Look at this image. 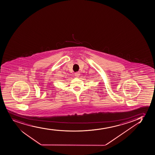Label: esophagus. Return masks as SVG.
I'll return each instance as SVG.
<instances>
[{
  "label": "esophagus",
  "mask_w": 155,
  "mask_h": 155,
  "mask_svg": "<svg viewBox=\"0 0 155 155\" xmlns=\"http://www.w3.org/2000/svg\"><path fill=\"white\" fill-rule=\"evenodd\" d=\"M75 76L77 77H78L79 76V75H80V73H79V72H76L75 73Z\"/></svg>",
  "instance_id": "obj_1"
}]
</instances>
